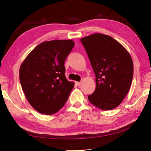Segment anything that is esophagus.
I'll list each match as a JSON object with an SVG mask.
<instances>
[{
	"label": "esophagus",
	"mask_w": 151,
	"mask_h": 151,
	"mask_svg": "<svg viewBox=\"0 0 151 151\" xmlns=\"http://www.w3.org/2000/svg\"><path fill=\"white\" fill-rule=\"evenodd\" d=\"M75 84H76V86H81L82 84V83L80 82H76Z\"/></svg>",
	"instance_id": "obj_1"
}]
</instances>
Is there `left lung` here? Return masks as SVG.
Listing matches in <instances>:
<instances>
[{
    "label": "left lung",
    "mask_w": 151,
    "mask_h": 151,
    "mask_svg": "<svg viewBox=\"0 0 151 151\" xmlns=\"http://www.w3.org/2000/svg\"><path fill=\"white\" fill-rule=\"evenodd\" d=\"M81 41L96 77L95 90L88 96L89 102L102 110L115 108L126 97L132 84L134 65L130 54L107 35L94 34Z\"/></svg>",
    "instance_id": "8db88e82"
}]
</instances>
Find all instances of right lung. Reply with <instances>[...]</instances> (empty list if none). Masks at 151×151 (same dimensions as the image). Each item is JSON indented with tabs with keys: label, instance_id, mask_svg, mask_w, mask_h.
Masks as SVG:
<instances>
[{
	"label": "right lung",
	"instance_id": "add662e5",
	"mask_svg": "<svg viewBox=\"0 0 151 151\" xmlns=\"http://www.w3.org/2000/svg\"><path fill=\"white\" fill-rule=\"evenodd\" d=\"M73 40L44 41L28 54L21 65L19 80L28 101L41 114L52 115L62 108L74 88L67 80L65 60Z\"/></svg>",
	"mask_w": 151,
	"mask_h": 151
}]
</instances>
